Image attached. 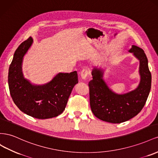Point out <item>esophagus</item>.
I'll return each instance as SVG.
<instances>
[{
	"instance_id": "34e87169",
	"label": "esophagus",
	"mask_w": 158,
	"mask_h": 158,
	"mask_svg": "<svg viewBox=\"0 0 158 158\" xmlns=\"http://www.w3.org/2000/svg\"><path fill=\"white\" fill-rule=\"evenodd\" d=\"M89 74V71L87 69H83L80 73L81 77L83 79H86V78L88 77Z\"/></svg>"
}]
</instances>
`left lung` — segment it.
I'll return each mask as SVG.
<instances>
[{"label":"left lung","instance_id":"obj_1","mask_svg":"<svg viewBox=\"0 0 158 158\" xmlns=\"http://www.w3.org/2000/svg\"><path fill=\"white\" fill-rule=\"evenodd\" d=\"M129 52L139 60L140 83L134 91L116 94L107 87L100 69L92 72L93 79L88 84L90 106L94 115L101 120L115 124L124 123L136 116L146 104L152 83L148 58L143 49L138 46H132Z\"/></svg>","mask_w":158,"mask_h":158}]
</instances>
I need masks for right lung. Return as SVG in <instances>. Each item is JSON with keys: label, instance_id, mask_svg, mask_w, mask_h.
<instances>
[{"label": "right lung", "instance_id": "1", "mask_svg": "<svg viewBox=\"0 0 158 158\" xmlns=\"http://www.w3.org/2000/svg\"><path fill=\"white\" fill-rule=\"evenodd\" d=\"M33 42L31 37L22 42L15 52L9 67L8 82L13 101L24 113L38 119L61 114L73 87L78 83L77 71L60 73L49 83L34 86L24 79L22 73L23 57Z\"/></svg>", "mask_w": 158, "mask_h": 158}]
</instances>
